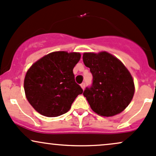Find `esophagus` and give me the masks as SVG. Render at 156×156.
<instances>
[{"instance_id":"34e87169","label":"esophagus","mask_w":156,"mask_h":156,"mask_svg":"<svg viewBox=\"0 0 156 156\" xmlns=\"http://www.w3.org/2000/svg\"><path fill=\"white\" fill-rule=\"evenodd\" d=\"M80 86H81L82 88L84 90V89H85V82H82L81 85H80Z\"/></svg>"}]
</instances>
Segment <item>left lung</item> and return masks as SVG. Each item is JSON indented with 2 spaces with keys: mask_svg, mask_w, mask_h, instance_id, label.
I'll return each mask as SVG.
<instances>
[{
  "mask_svg": "<svg viewBox=\"0 0 156 156\" xmlns=\"http://www.w3.org/2000/svg\"><path fill=\"white\" fill-rule=\"evenodd\" d=\"M82 59L93 75L92 85L83 93L92 110L104 117L123 111L135 90L132 76L123 63L107 52H85Z\"/></svg>",
  "mask_w": 156,
  "mask_h": 156,
  "instance_id": "obj_1",
  "label": "left lung"
}]
</instances>
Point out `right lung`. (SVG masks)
<instances>
[{"label":"right lung","mask_w":156,"mask_h":156,"mask_svg":"<svg viewBox=\"0 0 156 156\" xmlns=\"http://www.w3.org/2000/svg\"><path fill=\"white\" fill-rule=\"evenodd\" d=\"M80 58L79 52H53L27 70L24 80L25 96L38 113L49 118L65 114L83 93L73 73Z\"/></svg>","instance_id":"right-lung-1"}]
</instances>
